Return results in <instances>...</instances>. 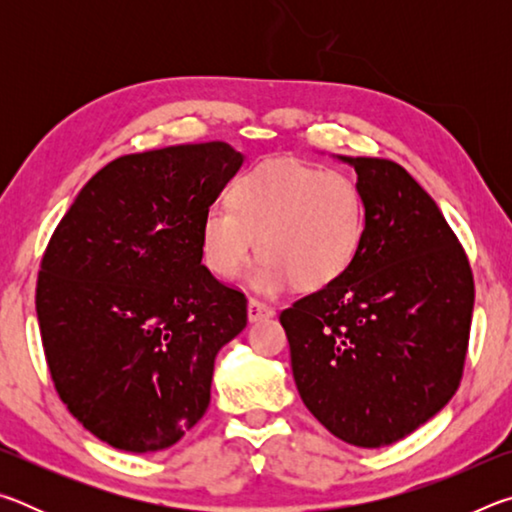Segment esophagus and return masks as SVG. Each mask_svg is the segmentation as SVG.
Returning a JSON list of instances; mask_svg holds the SVG:
<instances>
[{"label":"esophagus","mask_w":512,"mask_h":512,"mask_svg":"<svg viewBox=\"0 0 512 512\" xmlns=\"http://www.w3.org/2000/svg\"><path fill=\"white\" fill-rule=\"evenodd\" d=\"M275 311L273 307L264 305V302H259L255 298L248 300V320L250 323H257V320H264V318H273Z\"/></svg>","instance_id":"obj_1"}]
</instances>
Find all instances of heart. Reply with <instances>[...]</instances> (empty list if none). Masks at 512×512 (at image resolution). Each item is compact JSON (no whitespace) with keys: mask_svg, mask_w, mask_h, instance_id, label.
I'll list each match as a JSON object with an SVG mask.
<instances>
[{"mask_svg":"<svg viewBox=\"0 0 512 512\" xmlns=\"http://www.w3.org/2000/svg\"><path fill=\"white\" fill-rule=\"evenodd\" d=\"M366 205L357 180L296 160H264L230 187V205L201 221L203 264L221 280L241 273L257 250L253 287L318 291L339 280L359 253Z\"/></svg>","mask_w":512,"mask_h":512,"instance_id":"b5f03b06","label":"heart"}]
</instances>
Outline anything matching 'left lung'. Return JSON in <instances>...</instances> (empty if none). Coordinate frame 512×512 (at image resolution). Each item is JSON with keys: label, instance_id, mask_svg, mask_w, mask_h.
I'll list each match as a JSON object with an SVG mask.
<instances>
[{"label": "left lung", "instance_id": "obj_1", "mask_svg": "<svg viewBox=\"0 0 512 512\" xmlns=\"http://www.w3.org/2000/svg\"><path fill=\"white\" fill-rule=\"evenodd\" d=\"M366 205L359 253L329 287L280 314L307 409L336 438L384 447L452 400L474 280L433 198L393 160L341 158Z\"/></svg>", "mask_w": 512, "mask_h": 512}]
</instances>
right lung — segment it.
<instances>
[{
	"instance_id": "obj_1",
	"label": "right lung",
	"mask_w": 512,
	"mask_h": 512,
	"mask_svg": "<svg viewBox=\"0 0 512 512\" xmlns=\"http://www.w3.org/2000/svg\"><path fill=\"white\" fill-rule=\"evenodd\" d=\"M244 155L225 142L121 155L88 180L42 255L36 311L67 411L124 452L176 445L210 404L248 300L201 264V221Z\"/></svg>"
}]
</instances>
